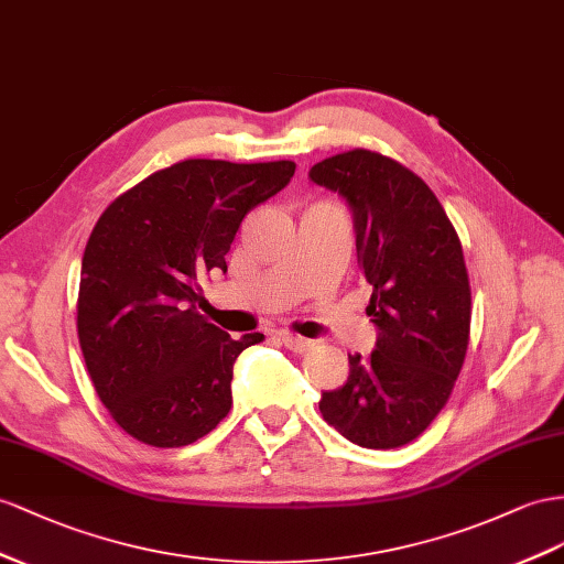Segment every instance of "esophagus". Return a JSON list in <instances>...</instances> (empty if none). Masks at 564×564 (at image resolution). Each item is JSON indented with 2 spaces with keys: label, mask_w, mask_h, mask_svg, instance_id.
<instances>
[{
  "label": "esophagus",
  "mask_w": 564,
  "mask_h": 564,
  "mask_svg": "<svg viewBox=\"0 0 564 564\" xmlns=\"http://www.w3.org/2000/svg\"><path fill=\"white\" fill-rule=\"evenodd\" d=\"M281 336V340H283V345L288 350H293V352H307L310 348H312V340H307V338H300V336H293V334H279Z\"/></svg>",
  "instance_id": "34e87169"
}]
</instances>
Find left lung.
<instances>
[{
  "label": "left lung",
  "mask_w": 564,
  "mask_h": 564,
  "mask_svg": "<svg viewBox=\"0 0 564 564\" xmlns=\"http://www.w3.org/2000/svg\"><path fill=\"white\" fill-rule=\"evenodd\" d=\"M310 178L348 199L357 262L373 288L377 350L350 355L348 383L322 393L324 420L345 438L391 451L422 436L465 365L471 288L457 230L431 187L395 159L350 150Z\"/></svg>",
  "instance_id": "8db88e82"
}]
</instances>
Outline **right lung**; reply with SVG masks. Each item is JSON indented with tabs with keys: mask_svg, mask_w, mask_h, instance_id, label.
Masks as SVG:
<instances>
[{
	"mask_svg": "<svg viewBox=\"0 0 564 564\" xmlns=\"http://www.w3.org/2000/svg\"><path fill=\"white\" fill-rule=\"evenodd\" d=\"M295 162L234 164L185 159L126 191L99 216L85 245L78 340L95 391L128 436L181 447L234 405L240 340L195 307L199 279L226 271L240 221L291 183Z\"/></svg>",
	"mask_w": 564,
	"mask_h": 564,
	"instance_id": "1",
	"label": "right lung"
}]
</instances>
